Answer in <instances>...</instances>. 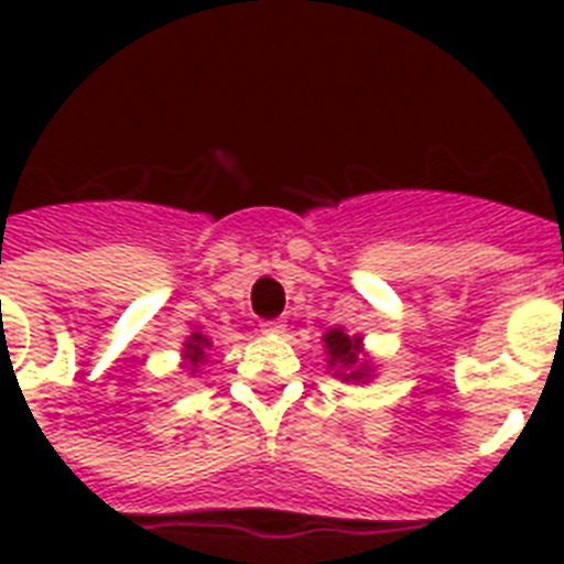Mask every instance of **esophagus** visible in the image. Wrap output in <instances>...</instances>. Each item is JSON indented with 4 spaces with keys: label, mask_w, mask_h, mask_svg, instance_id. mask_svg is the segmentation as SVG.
<instances>
[{
    "label": "esophagus",
    "mask_w": 564,
    "mask_h": 564,
    "mask_svg": "<svg viewBox=\"0 0 564 564\" xmlns=\"http://www.w3.org/2000/svg\"><path fill=\"white\" fill-rule=\"evenodd\" d=\"M259 330L265 333V336H282V333H285V325H282L279 318H273V322H262Z\"/></svg>",
    "instance_id": "1"
}]
</instances>
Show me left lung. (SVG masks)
Wrapping results in <instances>:
<instances>
[{
	"label": "left lung",
	"mask_w": 564,
	"mask_h": 564,
	"mask_svg": "<svg viewBox=\"0 0 564 564\" xmlns=\"http://www.w3.org/2000/svg\"><path fill=\"white\" fill-rule=\"evenodd\" d=\"M325 352H327V370L341 381L367 383L376 378V367L364 352V336L347 333L344 327H333L325 333Z\"/></svg>",
	"instance_id": "obj_1"
}]
</instances>
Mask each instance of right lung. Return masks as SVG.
<instances>
[{"label": "right lung", "mask_w": 564, "mask_h": 564, "mask_svg": "<svg viewBox=\"0 0 564 564\" xmlns=\"http://www.w3.org/2000/svg\"><path fill=\"white\" fill-rule=\"evenodd\" d=\"M212 347H214V341L206 336V333L194 330L192 336H188L186 341H183V350H181L183 364H181V367H186V370L192 372V376H197V372H200L203 367H206L208 350H212Z\"/></svg>", "instance_id": "right-lung-1"}]
</instances>
